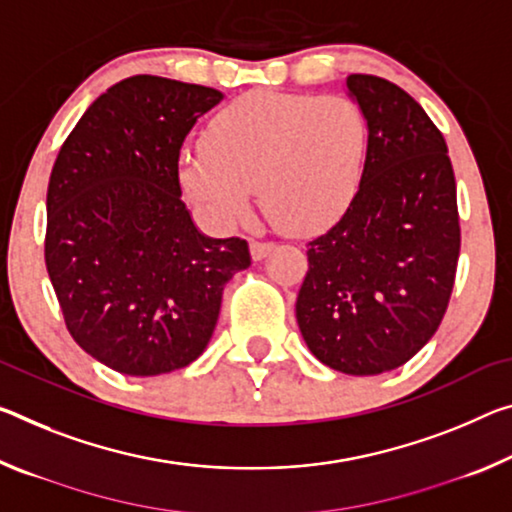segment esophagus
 <instances>
[{
    "label": "esophagus",
    "instance_id": "1",
    "mask_svg": "<svg viewBox=\"0 0 512 512\" xmlns=\"http://www.w3.org/2000/svg\"><path fill=\"white\" fill-rule=\"evenodd\" d=\"M273 250V243L271 241H250V255H253L255 262H259V259L269 257Z\"/></svg>",
    "mask_w": 512,
    "mask_h": 512
}]
</instances>
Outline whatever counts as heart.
I'll return each instance as SVG.
<instances>
[{"label":"heart","instance_id":"obj_1","mask_svg":"<svg viewBox=\"0 0 512 512\" xmlns=\"http://www.w3.org/2000/svg\"><path fill=\"white\" fill-rule=\"evenodd\" d=\"M367 139V118L348 97L255 91L209 120L202 148L177 159V182L218 225L246 216L257 189L278 230L307 237L351 205Z\"/></svg>","mask_w":512,"mask_h":512}]
</instances>
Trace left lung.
Segmentation results:
<instances>
[{
  "label": "left lung",
  "mask_w": 512,
  "mask_h": 512,
  "mask_svg": "<svg viewBox=\"0 0 512 512\" xmlns=\"http://www.w3.org/2000/svg\"><path fill=\"white\" fill-rule=\"evenodd\" d=\"M346 86L367 118V157L344 216L307 243L296 319L316 360L376 376L440 328L460 255L456 177L415 97L373 75H348Z\"/></svg>",
  "instance_id": "8db88e82"
}]
</instances>
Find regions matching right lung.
<instances>
[{
  "label": "right lung",
  "instance_id": "right-lung-1",
  "mask_svg": "<svg viewBox=\"0 0 512 512\" xmlns=\"http://www.w3.org/2000/svg\"><path fill=\"white\" fill-rule=\"evenodd\" d=\"M223 93L136 75L102 93L61 145L47 186L45 264L72 339L127 376L200 358L246 239L202 234L177 159Z\"/></svg>",
  "mask_w": 512,
  "mask_h": 512
}]
</instances>
